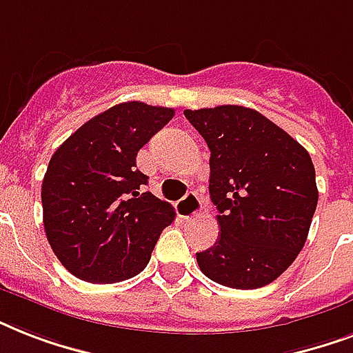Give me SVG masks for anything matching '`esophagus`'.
Here are the masks:
<instances>
[{
    "label": "esophagus",
    "instance_id": "esophagus-1",
    "mask_svg": "<svg viewBox=\"0 0 353 353\" xmlns=\"http://www.w3.org/2000/svg\"><path fill=\"white\" fill-rule=\"evenodd\" d=\"M176 209L183 220H192V218L199 216V212H201L203 207H201V201H199L198 194L188 192L185 198H181L177 201Z\"/></svg>",
    "mask_w": 353,
    "mask_h": 353
}]
</instances>
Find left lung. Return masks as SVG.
<instances>
[{
  "label": "left lung",
  "instance_id": "1",
  "mask_svg": "<svg viewBox=\"0 0 353 353\" xmlns=\"http://www.w3.org/2000/svg\"><path fill=\"white\" fill-rule=\"evenodd\" d=\"M210 150L220 236L196 252L205 276L234 290L271 284L306 243L319 201L307 150L256 110H185Z\"/></svg>",
  "mask_w": 353,
  "mask_h": 353
}]
</instances>
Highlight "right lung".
<instances>
[{
    "mask_svg": "<svg viewBox=\"0 0 353 353\" xmlns=\"http://www.w3.org/2000/svg\"><path fill=\"white\" fill-rule=\"evenodd\" d=\"M174 117L172 108L122 102L80 126L52 154L41 183L52 252L77 279L121 282L146 268L174 207L144 192L137 152Z\"/></svg>",
    "mask_w": 353,
    "mask_h": 353,
    "instance_id": "1",
    "label": "right lung"
}]
</instances>
